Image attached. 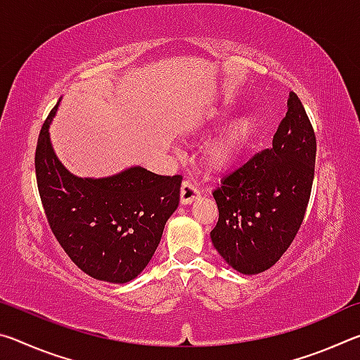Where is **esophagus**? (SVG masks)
I'll return each instance as SVG.
<instances>
[{"label": "esophagus", "instance_id": "obj_1", "mask_svg": "<svg viewBox=\"0 0 360 360\" xmlns=\"http://www.w3.org/2000/svg\"><path fill=\"white\" fill-rule=\"evenodd\" d=\"M200 197L198 188L191 181H184L181 187V205H191Z\"/></svg>", "mask_w": 360, "mask_h": 360}]
</instances>
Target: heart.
Returning <instances> with one entry per match:
<instances>
[{"label": "heart", "instance_id": "1", "mask_svg": "<svg viewBox=\"0 0 360 360\" xmlns=\"http://www.w3.org/2000/svg\"><path fill=\"white\" fill-rule=\"evenodd\" d=\"M231 106H221L211 114L212 122L227 119ZM259 131V119L254 112H241L231 117L203 149V163L212 173L233 168L251 148Z\"/></svg>", "mask_w": 360, "mask_h": 360}]
</instances>
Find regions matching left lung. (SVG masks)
Wrapping results in <instances>:
<instances>
[{"instance_id": "left-lung-1", "label": "left lung", "mask_w": 360, "mask_h": 360, "mask_svg": "<svg viewBox=\"0 0 360 360\" xmlns=\"http://www.w3.org/2000/svg\"><path fill=\"white\" fill-rule=\"evenodd\" d=\"M314 160L313 127L290 92L271 148L225 176L212 192L219 221L211 241L233 270L259 275L288 251L307 211Z\"/></svg>"}]
</instances>
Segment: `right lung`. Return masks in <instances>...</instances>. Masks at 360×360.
<instances>
[{
  "label": "right lung",
  "instance_id": "right-lung-1",
  "mask_svg": "<svg viewBox=\"0 0 360 360\" xmlns=\"http://www.w3.org/2000/svg\"><path fill=\"white\" fill-rule=\"evenodd\" d=\"M58 105L42 125L34 157L49 225L89 276L130 283L148 266L178 208L182 176H160L139 165L103 178L72 174L58 160L49 133Z\"/></svg>",
  "mask_w": 360,
  "mask_h": 360
}]
</instances>
